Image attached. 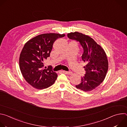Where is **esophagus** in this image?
I'll return each mask as SVG.
<instances>
[{
	"label": "esophagus",
	"mask_w": 127,
	"mask_h": 127,
	"mask_svg": "<svg viewBox=\"0 0 127 127\" xmlns=\"http://www.w3.org/2000/svg\"><path fill=\"white\" fill-rule=\"evenodd\" d=\"M63 73L64 74H69V75H70L72 73L71 72V71H62Z\"/></svg>",
	"instance_id": "esophagus-1"
}]
</instances>
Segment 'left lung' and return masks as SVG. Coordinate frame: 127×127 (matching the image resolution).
Returning <instances> with one entry per match:
<instances>
[{
    "instance_id": "obj_1",
    "label": "left lung",
    "mask_w": 127,
    "mask_h": 127,
    "mask_svg": "<svg viewBox=\"0 0 127 127\" xmlns=\"http://www.w3.org/2000/svg\"><path fill=\"white\" fill-rule=\"evenodd\" d=\"M67 37L79 42L83 49L82 60L86 63L84 67L86 74L81 77V82L75 86L84 92L92 91L105 77L108 67L106 54L101 47L88 35L75 32L68 33Z\"/></svg>"
}]
</instances>
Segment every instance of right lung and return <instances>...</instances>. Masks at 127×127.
<instances>
[{
  "instance_id": "add662e5",
  "label": "right lung",
  "mask_w": 127,
  "mask_h": 127,
  "mask_svg": "<svg viewBox=\"0 0 127 127\" xmlns=\"http://www.w3.org/2000/svg\"><path fill=\"white\" fill-rule=\"evenodd\" d=\"M65 34L47 33L38 35L28 41L21 53L19 64L22 74L28 83L38 89L47 88L57 78L52 67L43 69V61L50 56L54 42Z\"/></svg>"
}]
</instances>
